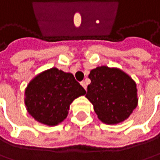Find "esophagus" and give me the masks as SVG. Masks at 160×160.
Here are the masks:
<instances>
[{"instance_id": "obj_1", "label": "esophagus", "mask_w": 160, "mask_h": 160, "mask_svg": "<svg viewBox=\"0 0 160 160\" xmlns=\"http://www.w3.org/2000/svg\"><path fill=\"white\" fill-rule=\"evenodd\" d=\"M81 84H82V87L86 90V88H87V84H86V82L83 81V82H81Z\"/></svg>"}]
</instances>
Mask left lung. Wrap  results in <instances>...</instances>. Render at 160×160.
Instances as JSON below:
<instances>
[{
  "mask_svg": "<svg viewBox=\"0 0 160 160\" xmlns=\"http://www.w3.org/2000/svg\"><path fill=\"white\" fill-rule=\"evenodd\" d=\"M91 83L86 98L98 119L107 125L119 124L129 117L138 105L136 82L115 67L98 66L89 74Z\"/></svg>",
  "mask_w": 160,
  "mask_h": 160,
  "instance_id": "8db88e82",
  "label": "left lung"
}]
</instances>
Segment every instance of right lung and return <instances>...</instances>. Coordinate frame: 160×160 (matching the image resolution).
<instances>
[{"instance_id":"right-lung-1","label":"right lung","mask_w":160,"mask_h":160,"mask_svg":"<svg viewBox=\"0 0 160 160\" xmlns=\"http://www.w3.org/2000/svg\"><path fill=\"white\" fill-rule=\"evenodd\" d=\"M85 94L71 73L52 67L29 82L25 90V105L34 120L52 127L66 118L74 99Z\"/></svg>"}]
</instances>
